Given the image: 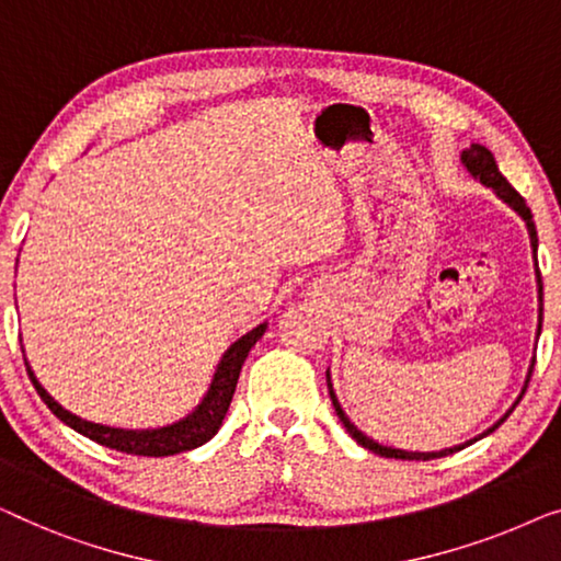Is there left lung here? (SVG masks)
Masks as SVG:
<instances>
[{
	"instance_id": "left-lung-1",
	"label": "left lung",
	"mask_w": 561,
	"mask_h": 561,
	"mask_svg": "<svg viewBox=\"0 0 561 561\" xmlns=\"http://www.w3.org/2000/svg\"><path fill=\"white\" fill-rule=\"evenodd\" d=\"M460 160H462V164L465 168H468V172L472 178H478L480 183L483 185H488V187H493L495 191V195H499V198L503 201V203H508L511 208H514L520 218L526 220V228H528V239H531V251H534V262H536V249H539V239H536V226H534V218H531V210H528V205H526V201L520 198V195L514 191V187H511V183L506 178L501 175V170H499V164H495V157L491 154V149H485L483 145H470L468 149H462V154H460ZM536 277H539V333H541V310H543V299H541V274H539V270H536ZM536 333V335H539ZM536 360V358H534ZM534 360H531V366H528V376H526V381H524V389H520V397H524V391H526V386H528V381H531V374H534ZM328 389H330V399H333V407H335V412H337V416H341V422L345 424V430H348V435L358 442V445H363L366 449H370V453H376V455H381V457H397V460H435V457H445V455H453V453H457V449H462V447H468V445H472V442L476 439H480V437H485V435H491V432H495L501 427L503 422H506V416L514 412V407L518 404L520 401V397L516 399V404L508 409L506 414L501 416L499 422L493 424L491 430H485L483 435L480 437H476V439H470V442H465V445H457V447H447V449H439V453H407V449H393V447H383V445H378V442H374L370 437H366L363 435V432L356 427V424H353L348 416H345V412L341 409V404H337V397H335V391H333V383H330V374H328Z\"/></svg>"
}]
</instances>
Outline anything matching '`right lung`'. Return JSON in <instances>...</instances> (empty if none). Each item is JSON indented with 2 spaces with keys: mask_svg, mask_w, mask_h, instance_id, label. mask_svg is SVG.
<instances>
[{
  "mask_svg": "<svg viewBox=\"0 0 561 561\" xmlns=\"http://www.w3.org/2000/svg\"><path fill=\"white\" fill-rule=\"evenodd\" d=\"M264 330H266V322L256 325L254 330H249L247 335H241L239 341L224 353L216 374H213L210 389L203 397L201 404L195 407V412L187 414L185 420L168 424V427H160V430H116V427H104V424L85 422L81 416L70 414L68 409H62L58 401L43 389L27 360L25 366H27L30 381H33L35 391L41 393V399L45 401L47 409H50L62 424H68L70 430H76L78 435L99 442V445L104 447H112L116 453L141 455V457H168V455L187 453V449L205 445V442L220 430L228 407H231L236 381H239L243 360H247L249 351L254 348L259 337L264 335Z\"/></svg>",
  "mask_w": 561,
  "mask_h": 561,
  "instance_id": "1",
  "label": "right lung"
}]
</instances>
